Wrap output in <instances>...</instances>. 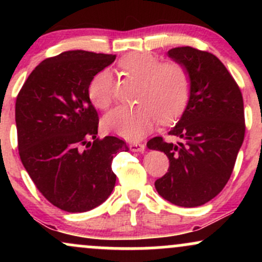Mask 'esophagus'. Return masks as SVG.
Wrapping results in <instances>:
<instances>
[{
    "label": "esophagus",
    "instance_id": "34e87169",
    "mask_svg": "<svg viewBox=\"0 0 262 262\" xmlns=\"http://www.w3.org/2000/svg\"><path fill=\"white\" fill-rule=\"evenodd\" d=\"M129 149H130L132 151H135V152H144L145 151V144L132 143L130 145H129Z\"/></svg>",
    "mask_w": 262,
    "mask_h": 262
}]
</instances>
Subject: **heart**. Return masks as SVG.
Masks as SVG:
<instances>
[{"instance_id":"obj_1","label":"heart","mask_w":262,"mask_h":262,"mask_svg":"<svg viewBox=\"0 0 262 262\" xmlns=\"http://www.w3.org/2000/svg\"><path fill=\"white\" fill-rule=\"evenodd\" d=\"M119 68L132 79L140 80L134 107H118L103 119L107 130L130 140L149 134L160 121L171 124L185 112L191 97L192 80L182 62L165 61L150 53H129L119 60ZM89 97L95 107L106 111L114 101V81L110 70L93 76Z\"/></svg>"}]
</instances>
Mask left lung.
Wrapping results in <instances>:
<instances>
[{
	"instance_id": "1",
	"label": "left lung",
	"mask_w": 262,
	"mask_h": 262,
	"mask_svg": "<svg viewBox=\"0 0 262 262\" xmlns=\"http://www.w3.org/2000/svg\"><path fill=\"white\" fill-rule=\"evenodd\" d=\"M169 56L188 69L192 80L187 107L169 132L182 140L172 144L155 137L146 145L169 158V170L155 181L159 194L176 206L198 207L229 181L244 141V101L235 80L213 54L179 47L169 50Z\"/></svg>"
}]
</instances>
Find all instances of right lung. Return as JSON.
Segmentation results:
<instances>
[{
  "label": "right lung",
  "instance_id": "add662e5",
  "mask_svg": "<svg viewBox=\"0 0 262 262\" xmlns=\"http://www.w3.org/2000/svg\"><path fill=\"white\" fill-rule=\"evenodd\" d=\"M114 60L111 54L64 52L43 60L17 96L20 161L39 192L65 212L103 203L116 185L114 155L129 150L117 137L96 138L100 121L89 97L93 76Z\"/></svg>",
  "mask_w": 262,
  "mask_h": 262
}]
</instances>
